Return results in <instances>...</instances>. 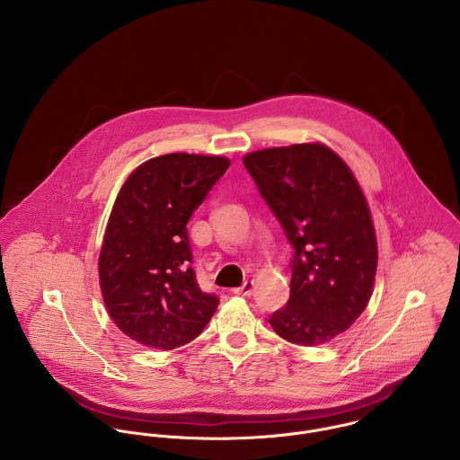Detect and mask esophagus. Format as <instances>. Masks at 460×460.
Segmentation results:
<instances>
[{"mask_svg": "<svg viewBox=\"0 0 460 460\" xmlns=\"http://www.w3.org/2000/svg\"><path fill=\"white\" fill-rule=\"evenodd\" d=\"M253 288H255V282H253V280H246L241 288L234 289V295H239V296H252Z\"/></svg>", "mask_w": 460, "mask_h": 460, "instance_id": "1", "label": "esophagus"}]
</instances>
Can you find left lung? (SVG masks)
<instances>
[{"mask_svg":"<svg viewBox=\"0 0 460 460\" xmlns=\"http://www.w3.org/2000/svg\"><path fill=\"white\" fill-rule=\"evenodd\" d=\"M243 162L295 248L289 302L270 323L293 344L328 342L373 293L378 250L364 192L321 143L259 150Z\"/></svg>","mask_w":460,"mask_h":460,"instance_id":"left-lung-1","label":"left lung"}]
</instances>
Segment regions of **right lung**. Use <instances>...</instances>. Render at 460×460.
Returning <instances> with one entry per match:
<instances>
[{"instance_id":"1","label":"right lung","mask_w":460,"mask_h":460,"mask_svg":"<svg viewBox=\"0 0 460 460\" xmlns=\"http://www.w3.org/2000/svg\"><path fill=\"white\" fill-rule=\"evenodd\" d=\"M230 160L167 154L141 164L123 183L100 252V286L118 328L155 349L201 333L219 298L196 282L187 223Z\"/></svg>"}]
</instances>
